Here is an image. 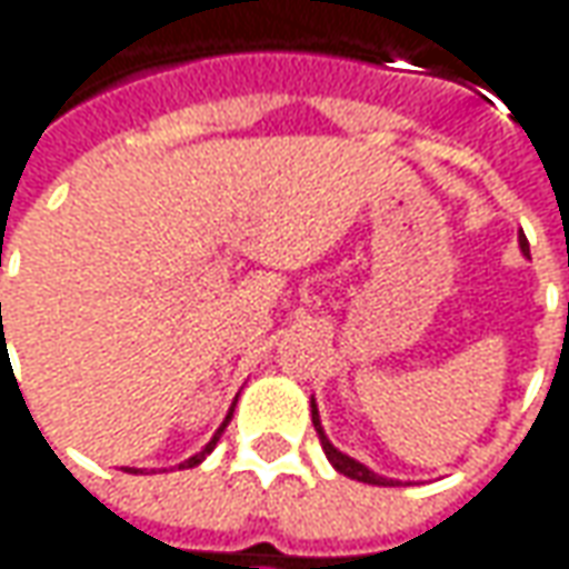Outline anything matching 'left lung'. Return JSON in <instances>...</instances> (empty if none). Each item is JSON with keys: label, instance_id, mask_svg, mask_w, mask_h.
I'll return each mask as SVG.
<instances>
[{"label": "left lung", "instance_id": "8db88e82", "mask_svg": "<svg viewBox=\"0 0 569 569\" xmlns=\"http://www.w3.org/2000/svg\"><path fill=\"white\" fill-rule=\"evenodd\" d=\"M519 248H522V254H529V242H526V236L519 232ZM311 421H315V431H318V438H321V447L323 453H327V460H330V466L337 469V472H343L346 479H356V481H365V485H400L397 479H387V476H378L375 469H368L365 462L352 460L349 453H343V450H337L333 443H330V438L323 435V425H321V416H318V402H315V397H311Z\"/></svg>", "mask_w": 569, "mask_h": 569}]
</instances>
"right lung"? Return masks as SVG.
<instances>
[{"label":"right lung","instance_id":"right-lung-1","mask_svg":"<svg viewBox=\"0 0 569 569\" xmlns=\"http://www.w3.org/2000/svg\"><path fill=\"white\" fill-rule=\"evenodd\" d=\"M232 409H236V406H232ZM232 409H229V416H226V421L232 419ZM226 421H223V425H220V428H217V435H213V438H210V441H207L204 450H201V453H194V457H188L186 462H179V469H191V466H198V462H204L207 453H210V450H213V447H217V441H220V435H223ZM126 472H138V469H126Z\"/></svg>","mask_w":569,"mask_h":569}]
</instances>
